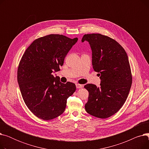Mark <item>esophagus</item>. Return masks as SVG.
Returning a JSON list of instances; mask_svg holds the SVG:
<instances>
[{
	"mask_svg": "<svg viewBox=\"0 0 149 149\" xmlns=\"http://www.w3.org/2000/svg\"><path fill=\"white\" fill-rule=\"evenodd\" d=\"M75 85H76V88H77V89L82 88H83V85H81V84H77V83Z\"/></svg>",
	"mask_w": 149,
	"mask_h": 149,
	"instance_id": "34e87169",
	"label": "esophagus"
}]
</instances>
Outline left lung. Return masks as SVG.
<instances>
[{
	"instance_id": "obj_1",
	"label": "left lung",
	"mask_w": 149,
	"mask_h": 149,
	"mask_svg": "<svg viewBox=\"0 0 149 149\" xmlns=\"http://www.w3.org/2000/svg\"><path fill=\"white\" fill-rule=\"evenodd\" d=\"M91 46L92 66L100 76V86L93 84L84 88L89 92L86 112L97 118H107L118 112L126 101L132 76L128 56L114 39L100 34H85L81 42Z\"/></svg>"
}]
</instances>
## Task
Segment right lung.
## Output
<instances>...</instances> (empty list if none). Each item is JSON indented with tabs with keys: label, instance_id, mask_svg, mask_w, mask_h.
I'll use <instances>...</instances> for the list:
<instances>
[{
	"label": "right lung",
	"instance_id": "1",
	"mask_svg": "<svg viewBox=\"0 0 149 149\" xmlns=\"http://www.w3.org/2000/svg\"><path fill=\"white\" fill-rule=\"evenodd\" d=\"M78 40L59 34L35 40L20 61L17 81L24 102L38 118L48 121L64 112L67 99L76 90L75 84L62 83L53 75L59 71L67 54Z\"/></svg>",
	"mask_w": 149,
	"mask_h": 149
}]
</instances>
